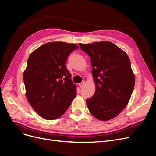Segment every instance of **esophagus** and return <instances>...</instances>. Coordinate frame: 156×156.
I'll return each mask as SVG.
<instances>
[{
    "label": "esophagus",
    "instance_id": "34e87169",
    "mask_svg": "<svg viewBox=\"0 0 156 156\" xmlns=\"http://www.w3.org/2000/svg\"><path fill=\"white\" fill-rule=\"evenodd\" d=\"M84 85H85V82H82L80 83H79V87H80V88H82V87H83V86Z\"/></svg>",
    "mask_w": 156,
    "mask_h": 156
}]
</instances>
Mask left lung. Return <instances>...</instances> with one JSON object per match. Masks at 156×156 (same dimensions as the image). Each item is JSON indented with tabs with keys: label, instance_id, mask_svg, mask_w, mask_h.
<instances>
[{
	"label": "left lung",
	"instance_id": "left-lung-1",
	"mask_svg": "<svg viewBox=\"0 0 156 156\" xmlns=\"http://www.w3.org/2000/svg\"><path fill=\"white\" fill-rule=\"evenodd\" d=\"M90 57L96 92L86 101L92 115L103 121L117 116L127 106L135 78L127 54L109 41L79 44Z\"/></svg>",
	"mask_w": 156,
	"mask_h": 156
}]
</instances>
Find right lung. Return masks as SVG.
I'll list each match as a JSON object with an SVG mask.
<instances>
[{"label": "right lung", "instance_id": "1", "mask_svg": "<svg viewBox=\"0 0 156 156\" xmlns=\"http://www.w3.org/2000/svg\"><path fill=\"white\" fill-rule=\"evenodd\" d=\"M77 48L74 44L48 43L34 51L28 58L23 73L26 96L45 119L62 115L76 96V87L66 64L69 54Z\"/></svg>", "mask_w": 156, "mask_h": 156}]
</instances>
